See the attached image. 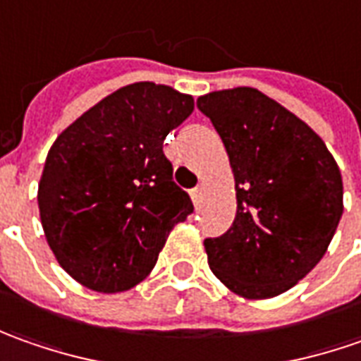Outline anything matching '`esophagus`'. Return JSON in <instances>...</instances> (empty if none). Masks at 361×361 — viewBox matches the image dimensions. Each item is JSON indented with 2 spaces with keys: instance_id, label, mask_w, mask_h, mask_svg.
<instances>
[{
  "instance_id": "1",
  "label": "esophagus",
  "mask_w": 361,
  "mask_h": 361,
  "mask_svg": "<svg viewBox=\"0 0 361 361\" xmlns=\"http://www.w3.org/2000/svg\"><path fill=\"white\" fill-rule=\"evenodd\" d=\"M190 195H192L193 204L195 205L200 204V200H202V195H204V185H197V188H193L192 192H190Z\"/></svg>"
}]
</instances>
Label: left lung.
Wrapping results in <instances>:
<instances>
[{"instance_id": "1", "label": "left lung", "mask_w": 361, "mask_h": 361, "mask_svg": "<svg viewBox=\"0 0 361 361\" xmlns=\"http://www.w3.org/2000/svg\"><path fill=\"white\" fill-rule=\"evenodd\" d=\"M235 180V219L204 242L207 264L247 300L288 292L324 257L343 214L340 168L305 121L254 87L202 95Z\"/></svg>"}]
</instances>
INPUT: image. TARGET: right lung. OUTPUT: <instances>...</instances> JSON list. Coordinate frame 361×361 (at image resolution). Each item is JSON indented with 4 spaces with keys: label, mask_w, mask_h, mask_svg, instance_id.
<instances>
[{
    "label": "right lung",
    "mask_w": 361,
    "mask_h": 361,
    "mask_svg": "<svg viewBox=\"0 0 361 361\" xmlns=\"http://www.w3.org/2000/svg\"><path fill=\"white\" fill-rule=\"evenodd\" d=\"M193 97L137 81L90 107L57 135L37 190L45 240L59 266L94 292L133 288L169 231L193 212L173 183L164 140Z\"/></svg>",
    "instance_id": "obj_1"
}]
</instances>
